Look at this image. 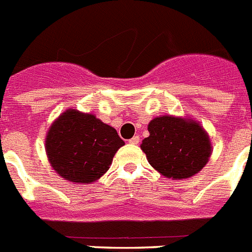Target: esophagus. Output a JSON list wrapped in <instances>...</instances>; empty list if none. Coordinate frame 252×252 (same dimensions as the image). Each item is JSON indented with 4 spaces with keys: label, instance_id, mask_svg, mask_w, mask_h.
Returning a JSON list of instances; mask_svg holds the SVG:
<instances>
[{
    "label": "esophagus",
    "instance_id": "obj_1",
    "mask_svg": "<svg viewBox=\"0 0 252 252\" xmlns=\"http://www.w3.org/2000/svg\"><path fill=\"white\" fill-rule=\"evenodd\" d=\"M139 142H140L139 135H134V137L129 139V143H130V144H139Z\"/></svg>",
    "mask_w": 252,
    "mask_h": 252
}]
</instances>
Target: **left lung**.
Masks as SVG:
<instances>
[{"label":"left lung","instance_id":"left-lung-1","mask_svg":"<svg viewBox=\"0 0 252 252\" xmlns=\"http://www.w3.org/2000/svg\"><path fill=\"white\" fill-rule=\"evenodd\" d=\"M142 151L153 168L163 176L181 180L198 173L208 162L211 143L198 123L182 118H154Z\"/></svg>","mask_w":252,"mask_h":252}]
</instances>
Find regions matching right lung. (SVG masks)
Returning a JSON list of instances; mask_svg holds the SVG:
<instances>
[{
	"instance_id": "obj_1",
	"label": "right lung",
	"mask_w": 252,
	"mask_h": 252,
	"mask_svg": "<svg viewBox=\"0 0 252 252\" xmlns=\"http://www.w3.org/2000/svg\"><path fill=\"white\" fill-rule=\"evenodd\" d=\"M124 142L113 126L92 114L69 109L54 122L46 135V153L54 169L65 180L90 183L112 164Z\"/></svg>"
}]
</instances>
